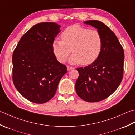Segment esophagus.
<instances>
[{
	"label": "esophagus",
	"instance_id": "1",
	"mask_svg": "<svg viewBox=\"0 0 135 135\" xmlns=\"http://www.w3.org/2000/svg\"><path fill=\"white\" fill-rule=\"evenodd\" d=\"M74 67H70V66H67V70L68 71H70V70H73V69H74Z\"/></svg>",
	"mask_w": 135,
	"mask_h": 135
}]
</instances>
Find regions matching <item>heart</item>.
Returning <instances> with one entry per match:
<instances>
[{
	"instance_id": "b5f03b06",
	"label": "heart",
	"mask_w": 135,
	"mask_h": 135,
	"mask_svg": "<svg viewBox=\"0 0 135 135\" xmlns=\"http://www.w3.org/2000/svg\"><path fill=\"white\" fill-rule=\"evenodd\" d=\"M61 38L62 40L52 41V49L57 60L61 63L66 61L71 51L73 54L70 62L85 65L95 61L101 52L103 38L97 30L74 25L66 28Z\"/></svg>"
}]
</instances>
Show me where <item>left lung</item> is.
<instances>
[{
  "instance_id": "8db88e82",
  "label": "left lung",
  "mask_w": 135,
  "mask_h": 135,
  "mask_svg": "<svg viewBox=\"0 0 135 135\" xmlns=\"http://www.w3.org/2000/svg\"><path fill=\"white\" fill-rule=\"evenodd\" d=\"M84 23L98 29L103 38V47L98 59L84 68H77L79 76L75 91L82 99L89 102L101 101L114 92L123 75L124 51L115 33L98 20Z\"/></svg>"
}]
</instances>
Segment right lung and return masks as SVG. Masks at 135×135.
Returning a JSON list of instances; mask_svg holds the SVG:
<instances>
[{"label": "right lung", "mask_w": 135, "mask_h": 135, "mask_svg": "<svg viewBox=\"0 0 135 135\" xmlns=\"http://www.w3.org/2000/svg\"><path fill=\"white\" fill-rule=\"evenodd\" d=\"M55 23L35 25L20 38L13 53L14 85L30 102L43 104L56 92L67 67L58 61L52 43L60 31Z\"/></svg>", "instance_id": "obj_1"}]
</instances>
